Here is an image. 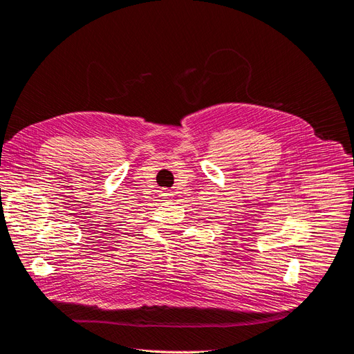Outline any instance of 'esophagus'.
Instances as JSON below:
<instances>
[{
  "mask_svg": "<svg viewBox=\"0 0 354 354\" xmlns=\"http://www.w3.org/2000/svg\"><path fill=\"white\" fill-rule=\"evenodd\" d=\"M162 197H163V198H170V197H172V194L167 192V191H165V192L162 194Z\"/></svg>",
  "mask_w": 354,
  "mask_h": 354,
  "instance_id": "1",
  "label": "esophagus"
}]
</instances>
